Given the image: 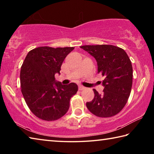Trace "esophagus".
<instances>
[{"label":"esophagus","mask_w":154,"mask_h":154,"mask_svg":"<svg viewBox=\"0 0 154 154\" xmlns=\"http://www.w3.org/2000/svg\"><path fill=\"white\" fill-rule=\"evenodd\" d=\"M85 89V88L84 86H83V85H79V90H83Z\"/></svg>","instance_id":"1"}]
</instances>
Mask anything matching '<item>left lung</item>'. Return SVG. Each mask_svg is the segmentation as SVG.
I'll use <instances>...</instances> for the list:
<instances>
[{
    "label": "left lung",
    "instance_id": "1",
    "mask_svg": "<svg viewBox=\"0 0 154 154\" xmlns=\"http://www.w3.org/2000/svg\"><path fill=\"white\" fill-rule=\"evenodd\" d=\"M97 62L98 73L103 75V94L95 89L94 97L86 103L91 113L100 118H109L124 107L132 85L131 61L123 49L111 45H83L80 47Z\"/></svg>",
    "mask_w": 154,
    "mask_h": 154
}]
</instances>
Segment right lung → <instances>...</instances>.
Returning <instances> with one entry per match:
<instances>
[{"mask_svg": "<svg viewBox=\"0 0 154 154\" xmlns=\"http://www.w3.org/2000/svg\"><path fill=\"white\" fill-rule=\"evenodd\" d=\"M73 47H40L28 52L20 71L22 93L30 111L37 118L54 121L66 113L70 99L77 93L76 83L62 85L55 79L64 60Z\"/></svg>", "mask_w": 154, "mask_h": 154, "instance_id": "1", "label": "right lung"}]
</instances>
